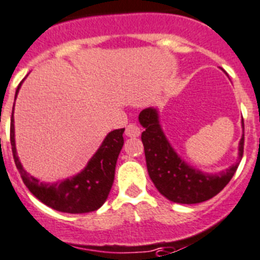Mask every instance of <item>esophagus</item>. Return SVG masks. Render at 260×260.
Returning <instances> with one entry per match:
<instances>
[{"instance_id":"obj_1","label":"esophagus","mask_w":260,"mask_h":260,"mask_svg":"<svg viewBox=\"0 0 260 260\" xmlns=\"http://www.w3.org/2000/svg\"><path fill=\"white\" fill-rule=\"evenodd\" d=\"M140 133H141V131H140L138 125L133 124V123L128 124L127 128H125V135H127L128 137H138Z\"/></svg>"}]
</instances>
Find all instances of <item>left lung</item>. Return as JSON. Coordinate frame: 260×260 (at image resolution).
<instances>
[{
  "instance_id": "obj_1",
  "label": "left lung",
  "mask_w": 260,
  "mask_h": 260,
  "mask_svg": "<svg viewBox=\"0 0 260 260\" xmlns=\"http://www.w3.org/2000/svg\"><path fill=\"white\" fill-rule=\"evenodd\" d=\"M138 122L145 131L141 140L149 176L164 198L178 204H198L219 193L234 177L244 154L242 137L239 142V157L235 164L218 173H207L182 159L168 141L160 125L157 108H147L140 113Z\"/></svg>"
}]
</instances>
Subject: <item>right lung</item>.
Returning a JSON list of instances; mask_svg holds the SVG:
<instances>
[{"mask_svg": "<svg viewBox=\"0 0 260 260\" xmlns=\"http://www.w3.org/2000/svg\"><path fill=\"white\" fill-rule=\"evenodd\" d=\"M21 83L23 82H20L16 88L15 99ZM123 132L124 128L109 132L84 169L70 178L53 183L40 181L36 177L30 176L21 166L15 146L14 109L11 115V125H10V141H11L14 161L28 190L38 200L52 209L62 213H70V214H78V213H89L97 210L103 207V204L108 199L115 176L116 160L124 144Z\"/></svg>", "mask_w": 260, "mask_h": 260, "instance_id": "1", "label": "right lung"}]
</instances>
